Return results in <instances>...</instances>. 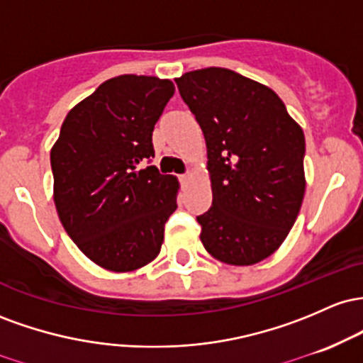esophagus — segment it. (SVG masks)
I'll list each match as a JSON object with an SVG mask.
<instances>
[{
  "mask_svg": "<svg viewBox=\"0 0 363 363\" xmlns=\"http://www.w3.org/2000/svg\"><path fill=\"white\" fill-rule=\"evenodd\" d=\"M189 178H190L189 173H183L182 177H180V180H182V182H189Z\"/></svg>",
  "mask_w": 363,
  "mask_h": 363,
  "instance_id": "esophagus-1",
  "label": "esophagus"
}]
</instances>
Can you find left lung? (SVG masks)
<instances>
[{
	"mask_svg": "<svg viewBox=\"0 0 363 363\" xmlns=\"http://www.w3.org/2000/svg\"><path fill=\"white\" fill-rule=\"evenodd\" d=\"M207 145L213 206L197 216L206 250L250 266L286 238L303 194L305 137L278 94L219 67L174 80Z\"/></svg>",
	"mask_w": 363,
	"mask_h": 363,
	"instance_id": "8db88e82",
	"label": "left lung"
}]
</instances>
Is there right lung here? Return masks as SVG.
Segmentation results:
<instances>
[{"label": "right lung", "mask_w": 363, "mask_h": 363, "mask_svg": "<svg viewBox=\"0 0 363 363\" xmlns=\"http://www.w3.org/2000/svg\"><path fill=\"white\" fill-rule=\"evenodd\" d=\"M171 80L120 75L68 113L51 150L55 203L77 247L104 269L125 272L160 254L177 209L178 182L145 166L152 130L173 97Z\"/></svg>", "instance_id": "obj_1"}]
</instances>
